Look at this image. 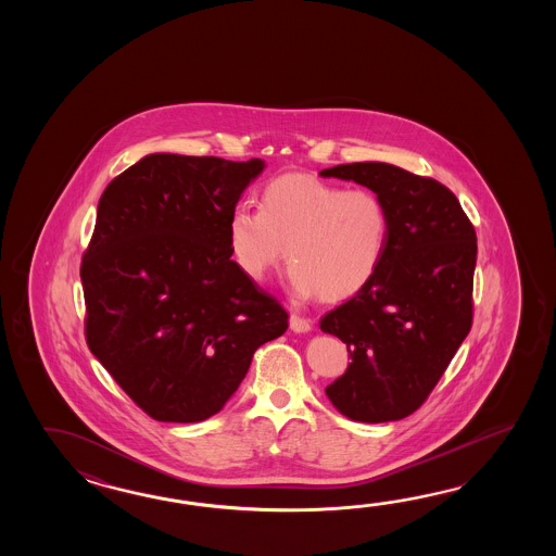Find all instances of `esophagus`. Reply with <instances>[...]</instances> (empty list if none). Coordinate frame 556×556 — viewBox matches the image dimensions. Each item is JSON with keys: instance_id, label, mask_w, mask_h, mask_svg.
Segmentation results:
<instances>
[{"instance_id": "34e87169", "label": "esophagus", "mask_w": 556, "mask_h": 556, "mask_svg": "<svg viewBox=\"0 0 556 556\" xmlns=\"http://www.w3.org/2000/svg\"><path fill=\"white\" fill-rule=\"evenodd\" d=\"M290 328H292L295 333H306V331L312 330V321L304 318V316H300V314H292V316H290Z\"/></svg>"}]
</instances>
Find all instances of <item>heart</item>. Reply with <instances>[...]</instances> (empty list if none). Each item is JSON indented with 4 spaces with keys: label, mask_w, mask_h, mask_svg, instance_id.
<instances>
[{
    "label": "heart",
    "mask_w": 556,
    "mask_h": 556,
    "mask_svg": "<svg viewBox=\"0 0 556 556\" xmlns=\"http://www.w3.org/2000/svg\"><path fill=\"white\" fill-rule=\"evenodd\" d=\"M388 238L390 214L376 192L298 173L266 182L258 211L240 204L228 218V247L240 273L261 282L286 252L295 294L326 302L369 286Z\"/></svg>",
    "instance_id": "1"
}]
</instances>
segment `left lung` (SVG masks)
<instances>
[{
  "mask_svg": "<svg viewBox=\"0 0 556 556\" xmlns=\"http://www.w3.org/2000/svg\"><path fill=\"white\" fill-rule=\"evenodd\" d=\"M319 175L374 190L390 214L376 278L319 319L352 357L326 395L354 421H397L421 407L471 330L475 228L447 187L400 166L352 163Z\"/></svg>",
  "mask_w": 556,
  "mask_h": 556,
  "instance_id": "8db88e82",
  "label": "left lung"
}]
</instances>
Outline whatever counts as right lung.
I'll use <instances>...</instances> for the list:
<instances>
[{
    "mask_svg": "<svg viewBox=\"0 0 556 556\" xmlns=\"http://www.w3.org/2000/svg\"><path fill=\"white\" fill-rule=\"evenodd\" d=\"M264 166L147 154L101 194L81 262L87 345L156 421L218 414L254 352L288 330L228 247V218Z\"/></svg>",
    "mask_w": 556,
    "mask_h": 556,
    "instance_id": "1",
    "label": "right lung"
}]
</instances>
